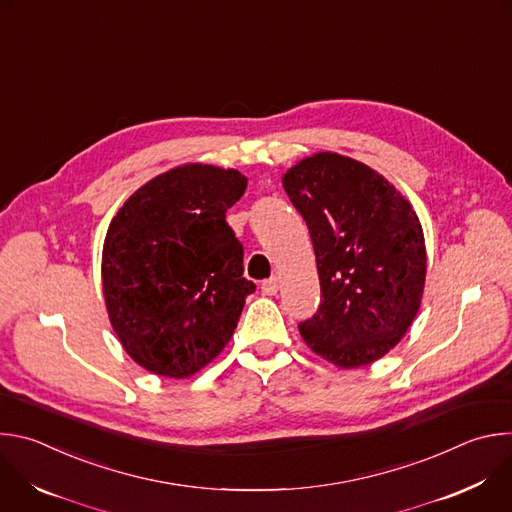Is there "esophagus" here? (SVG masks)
Masks as SVG:
<instances>
[{
    "label": "esophagus",
    "mask_w": 512,
    "mask_h": 512,
    "mask_svg": "<svg viewBox=\"0 0 512 512\" xmlns=\"http://www.w3.org/2000/svg\"><path fill=\"white\" fill-rule=\"evenodd\" d=\"M261 291H263L265 296H275L277 291H279V279H277V277L265 279V281L261 283Z\"/></svg>",
    "instance_id": "esophagus-1"
}]
</instances>
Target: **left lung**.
Wrapping results in <instances>:
<instances>
[{"label":"left lung","instance_id":"obj_1","mask_svg":"<svg viewBox=\"0 0 512 512\" xmlns=\"http://www.w3.org/2000/svg\"><path fill=\"white\" fill-rule=\"evenodd\" d=\"M308 225L320 277L308 346L342 369L371 364L409 330L425 283V241L411 204L381 174L322 152L283 176Z\"/></svg>","mask_w":512,"mask_h":512}]
</instances>
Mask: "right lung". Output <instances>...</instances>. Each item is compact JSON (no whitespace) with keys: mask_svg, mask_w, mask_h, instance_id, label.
Segmentation results:
<instances>
[{"mask_svg":"<svg viewBox=\"0 0 512 512\" xmlns=\"http://www.w3.org/2000/svg\"><path fill=\"white\" fill-rule=\"evenodd\" d=\"M237 170L188 164L143 184L119 208L103 245V291L127 354L162 377L200 371L231 340L255 283L227 210Z\"/></svg>","mask_w":512,"mask_h":512,"instance_id":"add662e5","label":"right lung"}]
</instances>
